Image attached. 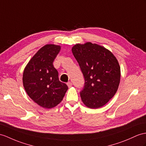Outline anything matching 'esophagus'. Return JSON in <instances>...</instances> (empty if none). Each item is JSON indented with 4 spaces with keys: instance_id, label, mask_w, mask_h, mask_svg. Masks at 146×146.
I'll use <instances>...</instances> for the list:
<instances>
[{
    "instance_id": "1",
    "label": "esophagus",
    "mask_w": 146,
    "mask_h": 146,
    "mask_svg": "<svg viewBox=\"0 0 146 146\" xmlns=\"http://www.w3.org/2000/svg\"><path fill=\"white\" fill-rule=\"evenodd\" d=\"M67 86H68V87L69 88H70V87H72V84L70 82H68L67 84Z\"/></svg>"
}]
</instances>
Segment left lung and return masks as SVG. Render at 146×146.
I'll return each instance as SVG.
<instances>
[{
	"label": "left lung",
	"instance_id": "left-lung-1",
	"mask_svg": "<svg viewBox=\"0 0 146 146\" xmlns=\"http://www.w3.org/2000/svg\"><path fill=\"white\" fill-rule=\"evenodd\" d=\"M72 52L85 78L82 101L90 108L102 107L118 90L121 78L118 60L108 49L90 42L75 44Z\"/></svg>",
	"mask_w": 146,
	"mask_h": 146
}]
</instances>
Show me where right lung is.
Instances as JSON below:
<instances>
[{
    "label": "right lung",
    "instance_id": "obj_1",
    "mask_svg": "<svg viewBox=\"0 0 146 146\" xmlns=\"http://www.w3.org/2000/svg\"><path fill=\"white\" fill-rule=\"evenodd\" d=\"M61 46L46 44L37 51L25 67L23 84L31 100L44 108H52L61 103L68 89L60 82L53 62Z\"/></svg>",
    "mask_w": 146,
    "mask_h": 146
}]
</instances>
